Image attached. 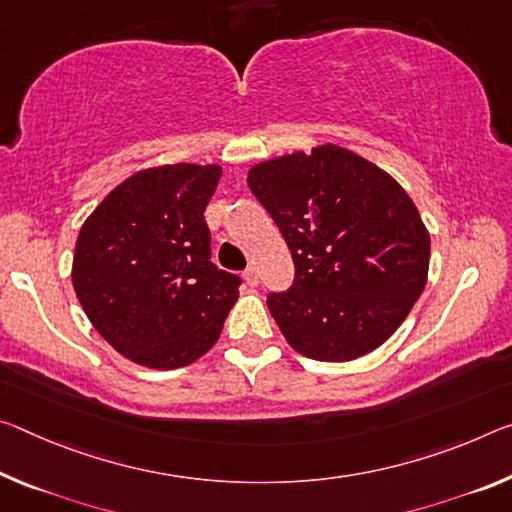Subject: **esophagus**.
Instances as JSON below:
<instances>
[{
    "label": "esophagus",
    "instance_id": "esophagus-1",
    "mask_svg": "<svg viewBox=\"0 0 512 512\" xmlns=\"http://www.w3.org/2000/svg\"><path fill=\"white\" fill-rule=\"evenodd\" d=\"M243 280H246L250 287H257V285H259V271H257V266H248V269L243 271Z\"/></svg>",
    "mask_w": 512,
    "mask_h": 512
}]
</instances>
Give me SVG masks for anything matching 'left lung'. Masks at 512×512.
I'll use <instances>...</instances> for the list:
<instances>
[{"mask_svg":"<svg viewBox=\"0 0 512 512\" xmlns=\"http://www.w3.org/2000/svg\"><path fill=\"white\" fill-rule=\"evenodd\" d=\"M248 186L294 257V285L266 298L289 346L348 362L387 342L424 291L431 259L403 186L332 143L262 161Z\"/></svg>","mask_w":512,"mask_h":512,"instance_id":"8db88e82","label":"left lung"}]
</instances>
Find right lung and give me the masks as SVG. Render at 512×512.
Segmentation results:
<instances>
[{
	"label": "right lung",
	"mask_w": 512,
	"mask_h": 512,
	"mask_svg": "<svg viewBox=\"0 0 512 512\" xmlns=\"http://www.w3.org/2000/svg\"><path fill=\"white\" fill-rule=\"evenodd\" d=\"M221 166L139 170L81 225L72 285L95 330L150 369L196 362L221 337L239 275L212 262L205 207Z\"/></svg>",
	"instance_id": "add662e5"
}]
</instances>
